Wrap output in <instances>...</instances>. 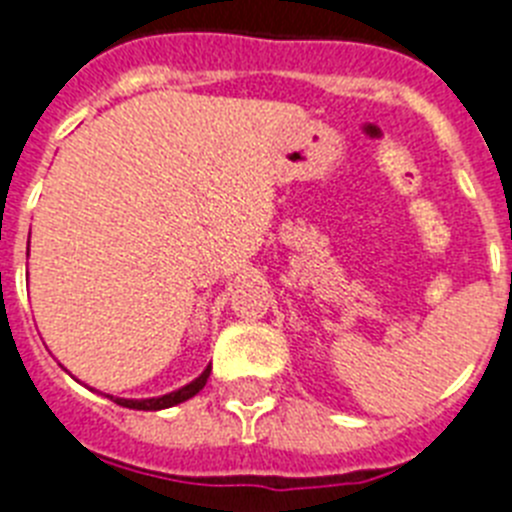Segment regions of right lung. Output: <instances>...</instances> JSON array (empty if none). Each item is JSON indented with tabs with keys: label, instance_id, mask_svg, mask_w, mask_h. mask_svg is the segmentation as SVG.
I'll return each instance as SVG.
<instances>
[{
	"label": "right lung",
	"instance_id": "1",
	"mask_svg": "<svg viewBox=\"0 0 512 512\" xmlns=\"http://www.w3.org/2000/svg\"><path fill=\"white\" fill-rule=\"evenodd\" d=\"M208 377H210V367L205 369L203 375L197 377V380H192L190 385H184L182 390H174V393H169V395H161V398H148V401H127V398H111V401L119 403V406H124V409H137V411L171 409V406H176V403L187 401V398H192V395L200 393V390L205 388Z\"/></svg>",
	"mask_w": 512,
	"mask_h": 512
}]
</instances>
